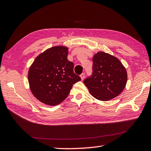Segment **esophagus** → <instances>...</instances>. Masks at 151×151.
<instances>
[{"label":"esophagus","mask_w":151,"mask_h":151,"mask_svg":"<svg viewBox=\"0 0 151 151\" xmlns=\"http://www.w3.org/2000/svg\"><path fill=\"white\" fill-rule=\"evenodd\" d=\"M80 78H81V79H82V80H83L84 79V78H85V73H82V74H81Z\"/></svg>","instance_id":"esophagus-1"}]
</instances>
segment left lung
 <instances>
[{
    "label": "left lung",
    "instance_id": "1",
    "mask_svg": "<svg viewBox=\"0 0 151 151\" xmlns=\"http://www.w3.org/2000/svg\"><path fill=\"white\" fill-rule=\"evenodd\" d=\"M92 74L83 80L91 95L109 101L121 93L127 83V72L117 58L103 52L92 58Z\"/></svg>",
    "mask_w": 151,
    "mask_h": 151
}]
</instances>
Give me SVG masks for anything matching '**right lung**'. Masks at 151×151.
<instances>
[{
    "instance_id": "1",
    "label": "right lung",
    "mask_w": 151,
    "mask_h": 151,
    "mask_svg": "<svg viewBox=\"0 0 151 151\" xmlns=\"http://www.w3.org/2000/svg\"><path fill=\"white\" fill-rule=\"evenodd\" d=\"M68 48L53 46L40 54L29 68L28 80L32 93L50 106L59 105L68 97L73 85L81 80L68 60Z\"/></svg>"
}]
</instances>
